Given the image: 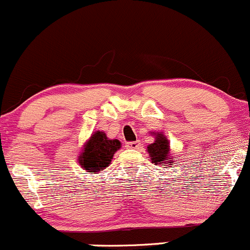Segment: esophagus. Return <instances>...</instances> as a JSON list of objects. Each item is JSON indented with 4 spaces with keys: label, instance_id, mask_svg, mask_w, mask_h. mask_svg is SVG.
Instances as JSON below:
<instances>
[{
    "label": "esophagus",
    "instance_id": "esophagus-1",
    "mask_svg": "<svg viewBox=\"0 0 250 250\" xmlns=\"http://www.w3.org/2000/svg\"><path fill=\"white\" fill-rule=\"evenodd\" d=\"M139 146H141L139 141H136V142H127L125 146L127 147V149H138Z\"/></svg>",
    "mask_w": 250,
    "mask_h": 250
}]
</instances>
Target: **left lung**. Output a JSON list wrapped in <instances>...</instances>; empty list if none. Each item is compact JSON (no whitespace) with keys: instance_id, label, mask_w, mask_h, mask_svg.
<instances>
[{"instance_id":"1","label":"left lung","mask_w":250,"mask_h":250,"mask_svg":"<svg viewBox=\"0 0 250 250\" xmlns=\"http://www.w3.org/2000/svg\"><path fill=\"white\" fill-rule=\"evenodd\" d=\"M155 137L154 143L149 144L146 146V152L149 154L150 161L157 166L166 165L169 168L171 165H174V157L171 155L170 146H169V141L167 136L163 135V132H152Z\"/></svg>"}]
</instances>
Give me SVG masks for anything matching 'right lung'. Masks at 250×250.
Returning a JSON list of instances; mask_svg holds the SVG:
<instances>
[{"mask_svg": "<svg viewBox=\"0 0 250 250\" xmlns=\"http://www.w3.org/2000/svg\"><path fill=\"white\" fill-rule=\"evenodd\" d=\"M122 147L118 139H109L104 131H95L80 151V166L90 174H98L111 165L115 152Z\"/></svg>", "mask_w": 250, "mask_h": 250, "instance_id": "right-lung-1", "label": "right lung"}]
</instances>
